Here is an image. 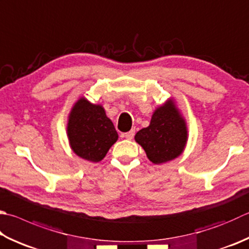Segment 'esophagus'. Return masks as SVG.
Segmentation results:
<instances>
[{"mask_svg":"<svg viewBox=\"0 0 249 249\" xmlns=\"http://www.w3.org/2000/svg\"><path fill=\"white\" fill-rule=\"evenodd\" d=\"M134 133H135V131H134V130H130L129 132L124 133V138H125V139H128V140H132V139H133V137H134Z\"/></svg>","mask_w":249,"mask_h":249,"instance_id":"1","label":"esophagus"}]
</instances>
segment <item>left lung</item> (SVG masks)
Instances as JSON below:
<instances>
[{"mask_svg":"<svg viewBox=\"0 0 249 249\" xmlns=\"http://www.w3.org/2000/svg\"><path fill=\"white\" fill-rule=\"evenodd\" d=\"M134 139L156 165L180 156L187 142V128L173 100L156 108L151 124L140 130Z\"/></svg>","mask_w":249,"mask_h":249,"instance_id":"1","label":"left lung"}]
</instances>
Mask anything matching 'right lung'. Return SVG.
Returning a JSON list of instances; mask_svg holds the SVG:
<instances>
[{
	"instance_id": "1",
	"label": "right lung",
	"mask_w": 249,
	"mask_h": 249,
	"mask_svg": "<svg viewBox=\"0 0 249 249\" xmlns=\"http://www.w3.org/2000/svg\"><path fill=\"white\" fill-rule=\"evenodd\" d=\"M67 135L73 153L86 160L98 162L118 140V133L102 105L79 98L70 111Z\"/></svg>"
}]
</instances>
